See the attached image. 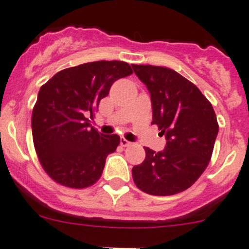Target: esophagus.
I'll use <instances>...</instances> for the list:
<instances>
[{
    "label": "esophagus",
    "mask_w": 249,
    "mask_h": 249,
    "mask_svg": "<svg viewBox=\"0 0 249 249\" xmlns=\"http://www.w3.org/2000/svg\"><path fill=\"white\" fill-rule=\"evenodd\" d=\"M120 144H122L123 146H129L130 144H131V142H129V141H127L126 138L122 137V138H120Z\"/></svg>",
    "instance_id": "obj_1"
}]
</instances>
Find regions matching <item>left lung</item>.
<instances>
[{"mask_svg": "<svg viewBox=\"0 0 249 249\" xmlns=\"http://www.w3.org/2000/svg\"><path fill=\"white\" fill-rule=\"evenodd\" d=\"M148 88L153 122L166 137L162 151L144 148L145 159L132 168L136 186L153 196H172L192 186L213 155L218 123L210 101L175 70L132 65Z\"/></svg>", "mask_w": 249, "mask_h": 249, "instance_id": "left-lung-1", "label": "left lung"}]
</instances>
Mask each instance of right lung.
I'll return each instance as SVG.
<instances>
[{
  "label": "right lung",
  "mask_w": 249,
  "mask_h": 249,
  "mask_svg": "<svg viewBox=\"0 0 249 249\" xmlns=\"http://www.w3.org/2000/svg\"><path fill=\"white\" fill-rule=\"evenodd\" d=\"M132 72L125 62H90L62 70L41 86L32 112V135L51 179L71 188L91 186L100 179L120 137L98 132L89 118L114 81Z\"/></svg>",
  "instance_id": "right-lung-1"
}]
</instances>
